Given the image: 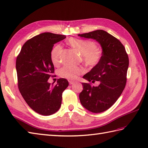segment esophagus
Segmentation results:
<instances>
[{
    "label": "esophagus",
    "mask_w": 148,
    "mask_h": 148,
    "mask_svg": "<svg viewBox=\"0 0 148 148\" xmlns=\"http://www.w3.org/2000/svg\"><path fill=\"white\" fill-rule=\"evenodd\" d=\"M69 84H73L74 83V81H69Z\"/></svg>",
    "instance_id": "obj_1"
}]
</instances>
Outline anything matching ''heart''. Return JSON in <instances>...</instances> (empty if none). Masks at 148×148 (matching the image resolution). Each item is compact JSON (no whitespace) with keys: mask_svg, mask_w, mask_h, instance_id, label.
Wrapping results in <instances>:
<instances>
[{"mask_svg":"<svg viewBox=\"0 0 148 148\" xmlns=\"http://www.w3.org/2000/svg\"><path fill=\"white\" fill-rule=\"evenodd\" d=\"M68 43L82 55L84 64L88 67H95L101 60L102 53L97 49L96 43L92 40L70 38L68 40ZM62 51V46L60 45H56L53 49L51 53V58L54 65H58L60 62ZM84 71L82 67L65 65L60 69L58 73L62 77L69 80H74L78 76L83 74Z\"/></svg>","mask_w":148,"mask_h":148,"instance_id":"heart-1","label":"heart"}]
</instances>
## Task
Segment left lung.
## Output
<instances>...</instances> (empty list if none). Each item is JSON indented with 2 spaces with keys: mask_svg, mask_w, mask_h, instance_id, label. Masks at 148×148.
I'll use <instances>...</instances> for the list:
<instances>
[{
  "mask_svg": "<svg viewBox=\"0 0 148 148\" xmlns=\"http://www.w3.org/2000/svg\"><path fill=\"white\" fill-rule=\"evenodd\" d=\"M78 36L96 40L102 48L99 64L84 75L83 78L94 83H83L79 93L81 103L88 111L99 113L106 111L116 102L125 89L129 60L124 46L119 40L103 30L78 34Z\"/></svg>",
  "mask_w": 148,
  "mask_h": 148,
  "instance_id": "left-lung-1",
  "label": "left lung"
}]
</instances>
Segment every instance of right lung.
<instances>
[{
	"label": "right lung",
	"mask_w": 148,
	"mask_h": 148,
	"mask_svg": "<svg viewBox=\"0 0 148 148\" xmlns=\"http://www.w3.org/2000/svg\"><path fill=\"white\" fill-rule=\"evenodd\" d=\"M65 37L50 32L40 34L24 44L16 58L19 90L30 108L43 116L54 114L60 109L62 93L69 86L64 78L58 79L55 85L48 82L55 71L51 58L53 47Z\"/></svg>",
	"instance_id": "right-lung-1"
}]
</instances>
